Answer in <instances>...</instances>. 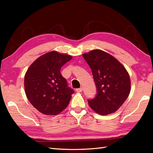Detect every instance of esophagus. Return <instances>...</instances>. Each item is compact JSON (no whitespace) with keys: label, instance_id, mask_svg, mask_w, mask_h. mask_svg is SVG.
<instances>
[{"label":"esophagus","instance_id":"obj_1","mask_svg":"<svg viewBox=\"0 0 153 153\" xmlns=\"http://www.w3.org/2000/svg\"><path fill=\"white\" fill-rule=\"evenodd\" d=\"M82 90H83L82 88H79L76 89V92H82Z\"/></svg>","mask_w":153,"mask_h":153}]
</instances>
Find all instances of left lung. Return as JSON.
Masks as SVG:
<instances>
[{
  "mask_svg": "<svg viewBox=\"0 0 153 153\" xmlns=\"http://www.w3.org/2000/svg\"><path fill=\"white\" fill-rule=\"evenodd\" d=\"M82 55L92 69L97 88L95 98L88 100L90 107L102 115L115 112L130 92L128 72L117 59L103 51L95 49Z\"/></svg>",
  "mask_w": 153,
  "mask_h": 153,
  "instance_id": "1",
  "label": "left lung"
}]
</instances>
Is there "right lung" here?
<instances>
[{"mask_svg":"<svg viewBox=\"0 0 153 153\" xmlns=\"http://www.w3.org/2000/svg\"><path fill=\"white\" fill-rule=\"evenodd\" d=\"M72 59L56 51L40 56L27 69L25 92L33 107L45 115H56L69 105L74 91L61 74V67Z\"/></svg>","mask_w":153,"mask_h":153,"instance_id":"obj_1","label":"right lung"}]
</instances>
